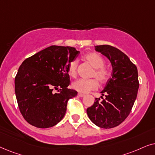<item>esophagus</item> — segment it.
<instances>
[{"mask_svg":"<svg viewBox=\"0 0 155 155\" xmlns=\"http://www.w3.org/2000/svg\"><path fill=\"white\" fill-rule=\"evenodd\" d=\"M84 96H85V95L83 94H81V93H79V94H78V96H79V97H84Z\"/></svg>","mask_w":155,"mask_h":155,"instance_id":"esophagus-1","label":"esophagus"}]
</instances>
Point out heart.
Here are the masks:
<instances>
[{
  "instance_id": "1",
  "label": "heart",
  "mask_w": 155,
  "mask_h": 155,
  "mask_svg": "<svg viewBox=\"0 0 155 155\" xmlns=\"http://www.w3.org/2000/svg\"><path fill=\"white\" fill-rule=\"evenodd\" d=\"M84 59L89 63L93 68H94L91 73V77L96 78L101 84H105L107 82L110 76V72L106 67H104L105 60L101 55L92 51L86 54L84 56ZM77 66L78 61L76 59L71 61L68 64V73L72 77H75L76 76ZM97 80L95 79H80L74 81L72 84V86L78 92L86 94L96 90L98 87V82Z\"/></svg>"
}]
</instances>
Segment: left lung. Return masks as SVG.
Here are the masks:
<instances>
[{"mask_svg":"<svg viewBox=\"0 0 155 155\" xmlns=\"http://www.w3.org/2000/svg\"><path fill=\"white\" fill-rule=\"evenodd\" d=\"M110 60L113 67L111 77L102 91V98H96L87 108L88 116L97 126L113 128L126 119L130 113L139 88L137 67L120 49L110 45L95 46Z\"/></svg>","mask_w":155,"mask_h":155,"instance_id":"left-lung-1","label":"left lung"}]
</instances>
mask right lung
Wrapping results in <instances>:
<instances>
[{
  "label": "right lung",
  "mask_w": 155,
  "mask_h": 155,
  "mask_svg": "<svg viewBox=\"0 0 155 155\" xmlns=\"http://www.w3.org/2000/svg\"><path fill=\"white\" fill-rule=\"evenodd\" d=\"M79 54L74 47L52 45L20 65L15 78V96L20 113L30 125L47 128L64 116L68 101L77 95L67 88V67Z\"/></svg>",
  "instance_id": "1"
}]
</instances>
